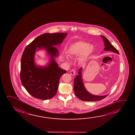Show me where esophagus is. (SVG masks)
Wrapping results in <instances>:
<instances>
[{
  "instance_id": "obj_1",
  "label": "esophagus",
  "mask_w": 135,
  "mask_h": 135,
  "mask_svg": "<svg viewBox=\"0 0 135 135\" xmlns=\"http://www.w3.org/2000/svg\"><path fill=\"white\" fill-rule=\"evenodd\" d=\"M75 70H74V69H72L71 71H70V74H71V75H75Z\"/></svg>"
}]
</instances>
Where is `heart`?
Here are the masks:
<instances>
[{
    "mask_svg": "<svg viewBox=\"0 0 135 135\" xmlns=\"http://www.w3.org/2000/svg\"><path fill=\"white\" fill-rule=\"evenodd\" d=\"M93 50V46L83 42H78L72 45L67 50V55L73 58L81 55V58L84 59L89 56Z\"/></svg>",
    "mask_w": 135,
    "mask_h": 135,
    "instance_id": "1",
    "label": "heart"
}]
</instances>
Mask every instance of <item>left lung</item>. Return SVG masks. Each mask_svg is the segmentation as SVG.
I'll return each mask as SVG.
<instances>
[{
    "instance_id": "8db88e82",
    "label": "left lung",
    "mask_w": 135,
    "mask_h": 135,
    "mask_svg": "<svg viewBox=\"0 0 135 135\" xmlns=\"http://www.w3.org/2000/svg\"><path fill=\"white\" fill-rule=\"evenodd\" d=\"M103 38L105 47L104 50L106 51H112L113 53L119 54V52L117 49H115L109 40L104 36H101ZM82 68H80L78 71L79 75H77L74 80V86L73 90L76 97L80 100L84 101L94 102L97 101H100L104 99L108 95H95L89 93L86 90L83 82L81 76Z\"/></svg>"
}]
</instances>
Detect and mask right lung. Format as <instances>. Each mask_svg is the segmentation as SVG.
I'll use <instances>...</instances> for the list:
<instances>
[{
    "instance_id": "add662e5",
    "label": "right lung",
    "mask_w": 135,
    "mask_h": 135,
    "mask_svg": "<svg viewBox=\"0 0 135 135\" xmlns=\"http://www.w3.org/2000/svg\"><path fill=\"white\" fill-rule=\"evenodd\" d=\"M66 33H44L38 36L25 48L21 61L20 79L22 84L33 97L51 99L56 94L60 78L66 71L59 68L54 57L58 51L54 46L60 44ZM44 48L51 57L47 67L36 66L34 55L36 48Z\"/></svg>"
}]
</instances>
